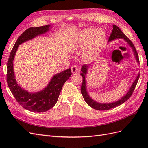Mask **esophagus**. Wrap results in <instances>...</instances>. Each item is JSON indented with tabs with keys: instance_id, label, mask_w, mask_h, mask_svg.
<instances>
[{
	"instance_id": "obj_1",
	"label": "esophagus",
	"mask_w": 148,
	"mask_h": 148,
	"mask_svg": "<svg viewBox=\"0 0 148 148\" xmlns=\"http://www.w3.org/2000/svg\"><path fill=\"white\" fill-rule=\"evenodd\" d=\"M71 72H72V73H77L79 70V68H78V66L77 65H73L71 66Z\"/></svg>"
}]
</instances>
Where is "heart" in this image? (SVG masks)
<instances>
[{
	"label": "heart",
	"instance_id": "1",
	"mask_svg": "<svg viewBox=\"0 0 148 148\" xmlns=\"http://www.w3.org/2000/svg\"><path fill=\"white\" fill-rule=\"evenodd\" d=\"M106 39V34L101 29L85 28L80 31L71 45L72 51L85 48V53L91 59L95 58L102 48Z\"/></svg>",
	"mask_w": 148,
	"mask_h": 148
}]
</instances>
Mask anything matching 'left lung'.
<instances>
[{
  "label": "left lung",
  "instance_id": "left-lung-1",
  "mask_svg": "<svg viewBox=\"0 0 148 148\" xmlns=\"http://www.w3.org/2000/svg\"><path fill=\"white\" fill-rule=\"evenodd\" d=\"M117 39H124V41H125L128 43V44H129V46H130L132 49V51L134 53V56H135V57L136 62L138 64H140V60H139L138 53H137L136 49H135V46H134L132 42L125 35V34L122 32V31H121V29L118 27V26H117L115 25H113V29L110 34L108 42L113 41L114 40ZM89 66H90L85 64L82 66V69H81L82 73L80 75H81L83 77V82H82V87H81V92L82 94L83 97L84 98L85 102H86L89 106L91 107L92 108L95 109L96 110H109L110 109L114 108V107H117L121 104H122L123 103H124L125 101H127L129 98L130 97L134 90H135V88L136 86V84L138 83L139 78H140V73H138L136 79H135V81L133 82L130 88L127 93L125 95H124L122 98H121L120 99H119L117 101L110 102V103H100V102L95 101V100H93L90 97V96L89 95L88 92L87 91L86 74L88 73V69H89Z\"/></svg>",
  "mask_w": 148,
  "mask_h": 148
}]
</instances>
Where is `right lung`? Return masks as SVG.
I'll return each instance as SVG.
<instances>
[{
  "mask_svg": "<svg viewBox=\"0 0 148 148\" xmlns=\"http://www.w3.org/2000/svg\"><path fill=\"white\" fill-rule=\"evenodd\" d=\"M51 28V26L47 25L39 27H31L24 31L13 46L7 65V81L12 95L21 106L33 112H43L55 106L64 84L71 75V69H68L53 75L47 86L42 90L31 92L18 84L13 69V60L19 45L47 33Z\"/></svg>",
  "mask_w": 148,
  "mask_h": 148,
  "instance_id": "obj_1",
  "label": "right lung"
}]
</instances>
